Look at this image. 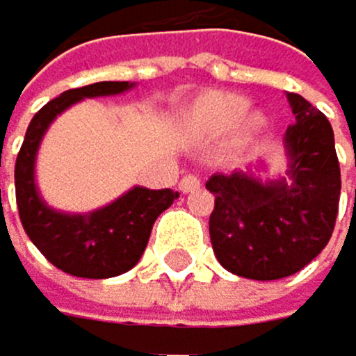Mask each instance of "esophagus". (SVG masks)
I'll return each mask as SVG.
<instances>
[{
    "label": "esophagus",
    "mask_w": 356,
    "mask_h": 356,
    "mask_svg": "<svg viewBox=\"0 0 356 356\" xmlns=\"http://www.w3.org/2000/svg\"><path fill=\"white\" fill-rule=\"evenodd\" d=\"M202 188V179H199L197 175H186L184 179L179 181V191L181 193H195Z\"/></svg>",
    "instance_id": "esophagus-1"
}]
</instances>
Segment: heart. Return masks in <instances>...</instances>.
Instances as JSON below:
<instances>
[{
	"mask_svg": "<svg viewBox=\"0 0 356 356\" xmlns=\"http://www.w3.org/2000/svg\"><path fill=\"white\" fill-rule=\"evenodd\" d=\"M245 99L241 95L226 90H206L197 97L186 111V124L199 137H219L234 126L239 141L250 139L261 128V115L245 113Z\"/></svg>",
	"mask_w": 356,
	"mask_h": 356,
	"instance_id": "1",
	"label": "heart"
}]
</instances>
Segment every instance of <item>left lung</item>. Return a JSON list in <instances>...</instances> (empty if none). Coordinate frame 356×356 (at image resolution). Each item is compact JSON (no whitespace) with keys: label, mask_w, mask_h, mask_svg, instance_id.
<instances>
[{"label":"left lung","mask_w":356,"mask_h":356,"mask_svg":"<svg viewBox=\"0 0 356 356\" xmlns=\"http://www.w3.org/2000/svg\"><path fill=\"white\" fill-rule=\"evenodd\" d=\"M290 179L261 186L243 172L213 175L210 241L219 264L245 279L273 282L299 273L328 245L341 195L332 126L301 95H288Z\"/></svg>","instance_id":"obj_1"}]
</instances>
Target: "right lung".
Masks as SVG:
<instances>
[{
  "instance_id": "add662e5",
  "label": "right lung",
  "mask_w": 356,
  "mask_h": 356,
  "mask_svg": "<svg viewBox=\"0 0 356 356\" xmlns=\"http://www.w3.org/2000/svg\"><path fill=\"white\" fill-rule=\"evenodd\" d=\"M126 88L128 81H97L61 92L33 117L15 161V197L24 230L50 264L72 277L108 279L128 273L146 250L154 219L179 197L170 188H133L97 213L70 217L46 208L35 191V152L48 124L83 97L117 95Z\"/></svg>"
}]
</instances>
